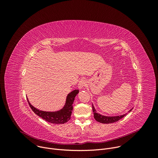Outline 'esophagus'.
<instances>
[{
	"instance_id": "1",
	"label": "esophagus",
	"mask_w": 158,
	"mask_h": 158,
	"mask_svg": "<svg viewBox=\"0 0 158 158\" xmlns=\"http://www.w3.org/2000/svg\"><path fill=\"white\" fill-rule=\"evenodd\" d=\"M86 83L87 82H86V81L85 79H81L79 82V84H78L79 88H80V89L84 88L85 87V85H86Z\"/></svg>"
}]
</instances>
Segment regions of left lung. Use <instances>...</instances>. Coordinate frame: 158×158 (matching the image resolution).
<instances>
[{"label": "left lung", "instance_id": "obj_1", "mask_svg": "<svg viewBox=\"0 0 158 158\" xmlns=\"http://www.w3.org/2000/svg\"><path fill=\"white\" fill-rule=\"evenodd\" d=\"M132 110V109H131L130 111H131ZM93 110L94 112V119L99 123H103V124H110V123H113L115 122L118 121L119 120H120L121 119H122L123 118H124L126 114L124 115H121V116H112V117H107V116H104L102 115H101L96 112V109H94V107L93 105Z\"/></svg>", "mask_w": 158, "mask_h": 158}]
</instances>
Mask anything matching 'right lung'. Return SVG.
Listing matches in <instances>:
<instances>
[{
	"mask_svg": "<svg viewBox=\"0 0 158 158\" xmlns=\"http://www.w3.org/2000/svg\"><path fill=\"white\" fill-rule=\"evenodd\" d=\"M79 91L78 89H75L73 91L69 93L67 96L64 107L61 110L56 112H46L40 110L32 106L29 102L28 99L27 101L34 113L42 118L44 120L52 124H64L71 119V116L73 109V104L76 96L79 93Z\"/></svg>",
	"mask_w": 158,
	"mask_h": 158,
	"instance_id": "add662e5",
	"label": "right lung"
}]
</instances>
